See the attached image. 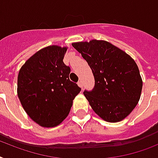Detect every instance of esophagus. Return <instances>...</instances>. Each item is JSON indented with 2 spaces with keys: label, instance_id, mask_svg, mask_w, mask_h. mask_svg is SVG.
I'll list each match as a JSON object with an SVG mask.
<instances>
[{
  "label": "esophagus",
  "instance_id": "obj_1",
  "mask_svg": "<svg viewBox=\"0 0 158 158\" xmlns=\"http://www.w3.org/2000/svg\"><path fill=\"white\" fill-rule=\"evenodd\" d=\"M77 84H78V85H79V86L81 87V88L83 89V82H82L81 80L77 82Z\"/></svg>",
  "mask_w": 158,
  "mask_h": 158
}]
</instances>
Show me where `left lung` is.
<instances>
[{"instance_id":"obj_1","label":"left lung","mask_w":158,"mask_h":158,"mask_svg":"<svg viewBox=\"0 0 158 158\" xmlns=\"http://www.w3.org/2000/svg\"><path fill=\"white\" fill-rule=\"evenodd\" d=\"M90 67L94 86L84 95L98 115L110 123L123 120L140 98L142 80L130 56L111 44L91 40L73 44Z\"/></svg>"}]
</instances>
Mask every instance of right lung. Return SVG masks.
I'll use <instances>...</instances> for the list:
<instances>
[{
	"instance_id": "right-lung-1",
	"label": "right lung",
	"mask_w": 158,
	"mask_h": 158,
	"mask_svg": "<svg viewBox=\"0 0 158 158\" xmlns=\"http://www.w3.org/2000/svg\"><path fill=\"white\" fill-rule=\"evenodd\" d=\"M66 48L49 46L33 55L21 68L18 96L35 123L57 126L69 114L81 89L69 80V66L63 62Z\"/></svg>"
}]
</instances>
